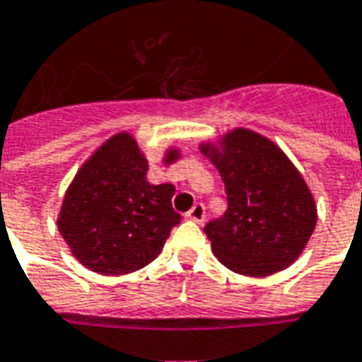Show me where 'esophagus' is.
Masks as SVG:
<instances>
[{
	"mask_svg": "<svg viewBox=\"0 0 362 362\" xmlns=\"http://www.w3.org/2000/svg\"><path fill=\"white\" fill-rule=\"evenodd\" d=\"M189 220H193V222H203L206 216V212H205V205L203 203H197V205H193V209L186 214Z\"/></svg>",
	"mask_w": 362,
	"mask_h": 362,
	"instance_id": "obj_1",
	"label": "esophagus"
}]
</instances>
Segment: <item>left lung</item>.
<instances>
[{
	"label": "left lung",
	"instance_id": "left-lung-1",
	"mask_svg": "<svg viewBox=\"0 0 362 362\" xmlns=\"http://www.w3.org/2000/svg\"><path fill=\"white\" fill-rule=\"evenodd\" d=\"M203 151H209L205 146ZM211 159L228 195V211L203 228L218 260L252 277L291 266L317 224L313 197L294 165L247 129L230 132L224 151H212Z\"/></svg>",
	"mask_w": 362,
	"mask_h": 362
}]
</instances>
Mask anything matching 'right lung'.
I'll list each match as a JSON object with an SVG mask.
<instances>
[{
  "label": "right lung",
  "instance_id": "obj_1",
  "mask_svg": "<svg viewBox=\"0 0 362 362\" xmlns=\"http://www.w3.org/2000/svg\"><path fill=\"white\" fill-rule=\"evenodd\" d=\"M169 151L167 161H175ZM148 163L129 134L110 138L71 182L59 231L83 266L123 275L148 266L180 224L173 184L146 180Z\"/></svg>",
  "mask_w": 362,
  "mask_h": 362
}]
</instances>
